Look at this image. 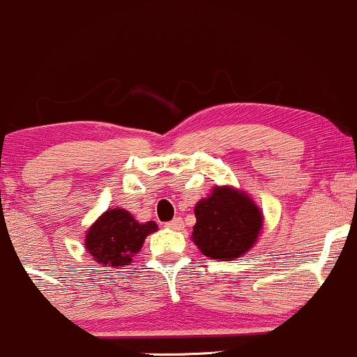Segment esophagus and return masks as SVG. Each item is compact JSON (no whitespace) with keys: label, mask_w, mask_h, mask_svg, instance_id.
I'll return each mask as SVG.
<instances>
[{"label":"esophagus","mask_w":357,"mask_h":357,"mask_svg":"<svg viewBox=\"0 0 357 357\" xmlns=\"http://www.w3.org/2000/svg\"><path fill=\"white\" fill-rule=\"evenodd\" d=\"M166 227H167V228H171V230H181V228H183V220L179 218V216H178V218H174V220L167 221Z\"/></svg>","instance_id":"esophagus-1"}]
</instances>
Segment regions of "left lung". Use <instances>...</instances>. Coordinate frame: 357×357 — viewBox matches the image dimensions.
Here are the masks:
<instances>
[{
  "mask_svg": "<svg viewBox=\"0 0 357 357\" xmlns=\"http://www.w3.org/2000/svg\"><path fill=\"white\" fill-rule=\"evenodd\" d=\"M192 240L206 257L233 260L253 247L261 228V213L245 192L218 188L195 206Z\"/></svg>",
  "mask_w": 357,
  "mask_h": 357,
  "instance_id": "obj_1",
  "label": "left lung"
}]
</instances>
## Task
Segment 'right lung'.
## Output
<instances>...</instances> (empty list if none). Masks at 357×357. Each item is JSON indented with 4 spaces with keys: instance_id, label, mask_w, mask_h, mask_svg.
<instances>
[{
    "instance_id": "add662e5",
    "label": "right lung",
    "mask_w": 357,
    "mask_h": 357,
    "mask_svg": "<svg viewBox=\"0 0 357 357\" xmlns=\"http://www.w3.org/2000/svg\"><path fill=\"white\" fill-rule=\"evenodd\" d=\"M158 230L154 221L139 223L129 211L122 208L105 211L90 227L85 238V248L97 264L109 267L129 265L134 253L141 250L144 238Z\"/></svg>"
}]
</instances>
